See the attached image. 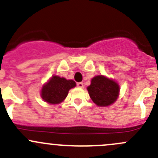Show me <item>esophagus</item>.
<instances>
[{
	"instance_id": "obj_1",
	"label": "esophagus",
	"mask_w": 158,
	"mask_h": 158,
	"mask_svg": "<svg viewBox=\"0 0 158 158\" xmlns=\"http://www.w3.org/2000/svg\"><path fill=\"white\" fill-rule=\"evenodd\" d=\"M77 86L78 87H80V88H81V87H84V84H83L82 82H78V83H77Z\"/></svg>"
}]
</instances>
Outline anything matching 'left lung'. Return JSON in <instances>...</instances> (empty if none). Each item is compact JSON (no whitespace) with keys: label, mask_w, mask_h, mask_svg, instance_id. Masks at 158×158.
Returning a JSON list of instances; mask_svg holds the SVG:
<instances>
[{"label":"left lung","mask_w":158,"mask_h":158,"mask_svg":"<svg viewBox=\"0 0 158 158\" xmlns=\"http://www.w3.org/2000/svg\"><path fill=\"white\" fill-rule=\"evenodd\" d=\"M87 89L92 101L99 107H107L114 104L120 92L118 83L103 75L94 77Z\"/></svg>","instance_id":"left-lung-1"}]
</instances>
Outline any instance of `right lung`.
<instances>
[{
	"label": "right lung",
	"instance_id": "obj_1",
	"mask_svg": "<svg viewBox=\"0 0 158 158\" xmlns=\"http://www.w3.org/2000/svg\"><path fill=\"white\" fill-rule=\"evenodd\" d=\"M75 86L76 83L73 80H67L56 75L52 76L42 87L40 96L48 104H60L67 98L70 89Z\"/></svg>",
	"mask_w": 158,
	"mask_h": 158
}]
</instances>
